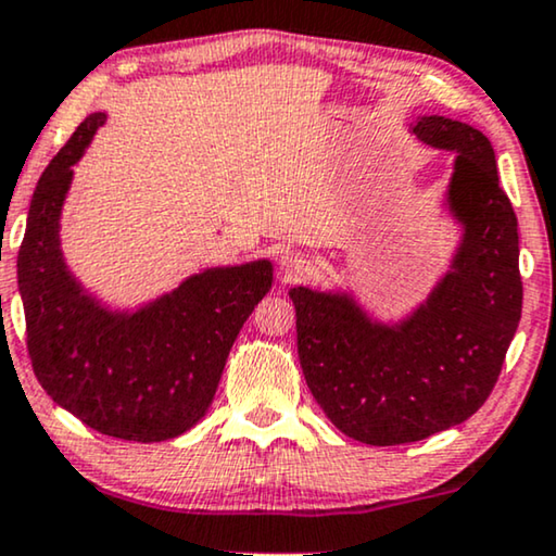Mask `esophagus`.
<instances>
[{
  "label": "esophagus",
  "instance_id": "esophagus-1",
  "mask_svg": "<svg viewBox=\"0 0 556 556\" xmlns=\"http://www.w3.org/2000/svg\"><path fill=\"white\" fill-rule=\"evenodd\" d=\"M279 269L285 279H302L309 271V260L302 252H285L279 256Z\"/></svg>",
  "mask_w": 556,
  "mask_h": 556
}]
</instances>
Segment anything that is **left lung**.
<instances>
[{
    "label": "left lung",
    "instance_id": "8db88e82",
    "mask_svg": "<svg viewBox=\"0 0 556 556\" xmlns=\"http://www.w3.org/2000/svg\"><path fill=\"white\" fill-rule=\"evenodd\" d=\"M420 143L456 153L445 203L464 226L451 269L397 325L372 323L350 294L294 287L304 380L342 433L370 445L424 441L471 418L502 372L521 317L519 233L491 140L424 115Z\"/></svg>",
    "mask_w": 556,
    "mask_h": 556
}]
</instances>
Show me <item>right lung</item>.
I'll return each mask as SVG.
<instances>
[{
	"label": "right lung",
	"instance_id": "obj_1",
	"mask_svg": "<svg viewBox=\"0 0 556 556\" xmlns=\"http://www.w3.org/2000/svg\"><path fill=\"white\" fill-rule=\"evenodd\" d=\"M105 113H92L50 161L29 203L17 256L27 350L47 395L123 441L155 443L206 416L226 357L271 287V262L214 267L138 312H111L83 292L60 252L73 166Z\"/></svg>",
	"mask_w": 556,
	"mask_h": 556
}]
</instances>
